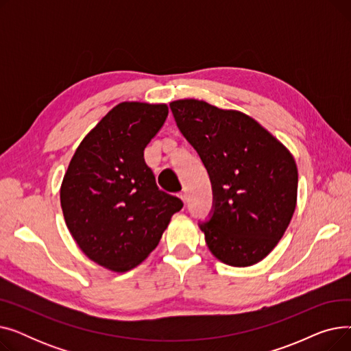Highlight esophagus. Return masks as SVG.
I'll return each instance as SVG.
<instances>
[{"label":"esophagus","mask_w":351,"mask_h":351,"mask_svg":"<svg viewBox=\"0 0 351 351\" xmlns=\"http://www.w3.org/2000/svg\"><path fill=\"white\" fill-rule=\"evenodd\" d=\"M179 197H180L183 202H186V193H185V192H180V193H179Z\"/></svg>","instance_id":"esophagus-1"}]
</instances>
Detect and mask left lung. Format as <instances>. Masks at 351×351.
<instances>
[{"mask_svg": "<svg viewBox=\"0 0 351 351\" xmlns=\"http://www.w3.org/2000/svg\"><path fill=\"white\" fill-rule=\"evenodd\" d=\"M169 106L212 183L213 206L209 219L199 222L209 250L234 267L261 262L279 243L296 208V162L242 112L196 99Z\"/></svg>", "mask_w": 351, "mask_h": 351, "instance_id": "left-lung-1", "label": "left lung"}]
</instances>
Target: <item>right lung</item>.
Returning <instances> with one entry per match:
<instances>
[{
	"label": "right lung",
	"instance_id": "obj_1",
	"mask_svg": "<svg viewBox=\"0 0 351 351\" xmlns=\"http://www.w3.org/2000/svg\"><path fill=\"white\" fill-rule=\"evenodd\" d=\"M166 117V105H117L84 138L64 176L65 223L89 259L110 270L138 266L183 206L158 188L143 158Z\"/></svg>",
	"mask_w": 351,
	"mask_h": 351
}]
</instances>
